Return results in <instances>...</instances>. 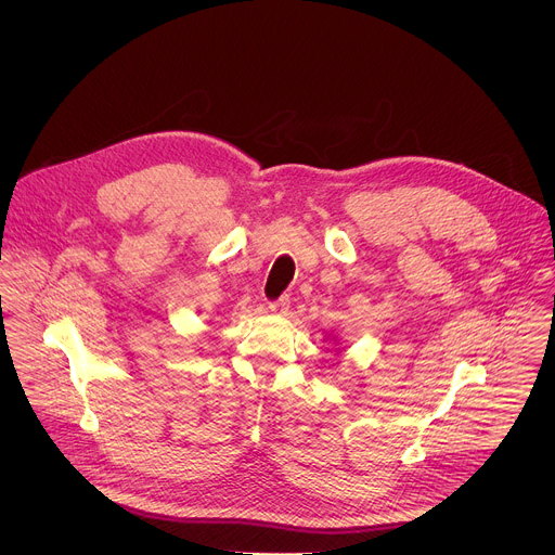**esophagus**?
I'll return each instance as SVG.
<instances>
[{"mask_svg": "<svg viewBox=\"0 0 555 555\" xmlns=\"http://www.w3.org/2000/svg\"><path fill=\"white\" fill-rule=\"evenodd\" d=\"M287 309H289V296H281V298H276V300L270 302V311H274V313H279V315L287 313Z\"/></svg>", "mask_w": 555, "mask_h": 555, "instance_id": "34e87169", "label": "esophagus"}]
</instances>
